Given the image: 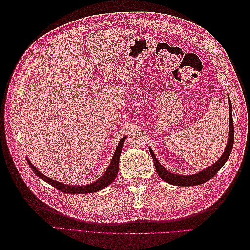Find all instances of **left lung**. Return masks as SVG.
Instances as JSON below:
<instances>
[{"label":"left lung","mask_w":250,"mask_h":250,"mask_svg":"<svg viewBox=\"0 0 250 250\" xmlns=\"http://www.w3.org/2000/svg\"><path fill=\"white\" fill-rule=\"evenodd\" d=\"M229 141H228V145L227 147L225 149L224 154L222 155V157L219 159V161L217 163H215L214 165H212L211 167H209L208 168L200 171L199 173L196 174H192V175H177V174H173L169 171H167L161 164L160 162L157 160L154 152L152 151V148L149 147V153H151L154 163H155V167H156V170L159 174V176L165 180L166 182L172 184V185H177V186H192V185H199L207 182L208 180H210L212 177H214L218 171L223 167V166L227 163V161L229 160L231 149L233 146V141H234V129H233V121H232V107H231V103L229 101Z\"/></svg>","instance_id":"left-lung-1"}]
</instances>
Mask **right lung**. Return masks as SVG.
Listing matches in <instances>:
<instances>
[{
	"label": "right lung",
	"mask_w": 250,
	"mask_h": 250,
	"mask_svg": "<svg viewBox=\"0 0 250 250\" xmlns=\"http://www.w3.org/2000/svg\"><path fill=\"white\" fill-rule=\"evenodd\" d=\"M126 137H123L115 151V154L113 156V159L110 163V166L108 167L106 172L104 174V176H102L99 179H97L95 182L90 183V184H86V185H82V186H74V185H67L61 182H58L56 180H53L51 178H49L47 176H45L44 174H42L39 170L36 169V167L30 163V161L26 158V161L28 163V166L30 167V168L32 169V171L41 179H43L44 181H46L47 183H49L50 185H52L54 188H56L57 190H60L62 192L65 193H69V194H86V193H92V192H96L102 190L104 188H105L106 186H108L109 184H111L114 179L116 178L117 174H118V169H119V158L121 156V152H122V146H123V143L125 141Z\"/></svg>",
	"instance_id": "1"
}]
</instances>
